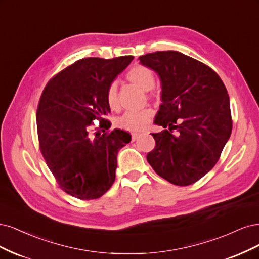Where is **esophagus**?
Segmentation results:
<instances>
[{"instance_id": "34e87169", "label": "esophagus", "mask_w": 259, "mask_h": 259, "mask_svg": "<svg viewBox=\"0 0 259 259\" xmlns=\"http://www.w3.org/2000/svg\"><path fill=\"white\" fill-rule=\"evenodd\" d=\"M141 136V133H139V132H133L132 135H131V138H132V141H136L139 137Z\"/></svg>"}]
</instances>
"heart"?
Returning <instances> with one entry per match:
<instances>
[{"label":"heart","mask_w":259,"mask_h":259,"mask_svg":"<svg viewBox=\"0 0 259 259\" xmlns=\"http://www.w3.org/2000/svg\"><path fill=\"white\" fill-rule=\"evenodd\" d=\"M126 77L139 88L144 91H149L155 85V75L151 69L144 65H135L128 71ZM106 103L111 108L118 106L117 87L115 84L110 85L106 91ZM154 112L151 108H145L142 111H129L124 113L118 119L119 127L139 131L144 129L153 117Z\"/></svg>","instance_id":"obj_1"}]
</instances>
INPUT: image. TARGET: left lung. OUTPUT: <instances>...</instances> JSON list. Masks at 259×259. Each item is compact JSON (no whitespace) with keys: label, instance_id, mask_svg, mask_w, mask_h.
<instances>
[{"label":"left lung","instance_id":"left-lung-1","mask_svg":"<svg viewBox=\"0 0 259 259\" xmlns=\"http://www.w3.org/2000/svg\"><path fill=\"white\" fill-rule=\"evenodd\" d=\"M139 60L161 82L154 122L164 130L152 133L156 145L147 161L171 184H194L213 169L231 135L227 89L211 68L180 52H156Z\"/></svg>","mask_w":259,"mask_h":259}]
</instances>
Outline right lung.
I'll list each match as a JSON object with an SVG mask.
<instances>
[{"mask_svg": "<svg viewBox=\"0 0 259 259\" xmlns=\"http://www.w3.org/2000/svg\"><path fill=\"white\" fill-rule=\"evenodd\" d=\"M132 60L80 59L49 80L41 94L36 112L40 152L60 188L75 198L98 199L115 181L117 154L131 137L119 129L106 131V91ZM95 119L103 122V134L90 133Z\"/></svg>", "mask_w": 259, "mask_h": 259, "instance_id": "1", "label": "right lung"}]
</instances>
